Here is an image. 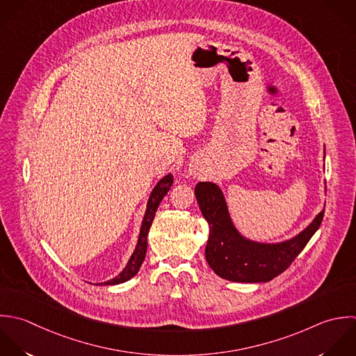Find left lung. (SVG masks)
Segmentation results:
<instances>
[{
  "label": "left lung",
  "mask_w": 356,
  "mask_h": 356,
  "mask_svg": "<svg viewBox=\"0 0 356 356\" xmlns=\"http://www.w3.org/2000/svg\"><path fill=\"white\" fill-rule=\"evenodd\" d=\"M195 197L209 225L207 262L219 277L238 283H266L283 273L321 227L325 216L322 211L302 233L289 241L262 244L240 236L216 184L200 181L195 186Z\"/></svg>",
  "instance_id": "left-lung-1"
}]
</instances>
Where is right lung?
<instances>
[{
    "mask_svg": "<svg viewBox=\"0 0 356 356\" xmlns=\"http://www.w3.org/2000/svg\"><path fill=\"white\" fill-rule=\"evenodd\" d=\"M172 184H173V176L168 175L154 187V190L151 193V197L148 200V204H147V211H145V215H144V219H143V225H141V230H140V236H138V243H137V247H136L133 255L130 257V259H129L126 268L122 270V273L119 276H116L115 279L102 283L104 286L120 284V283H124V282L130 280L133 276L137 275V272H138V269H140V266H141V264L144 262V258H145L147 236H148L149 227L152 225V220L155 218V212H156L162 198L170 190Z\"/></svg>",
    "mask_w": 356,
    "mask_h": 356,
    "instance_id": "1",
    "label": "right lung"
}]
</instances>
